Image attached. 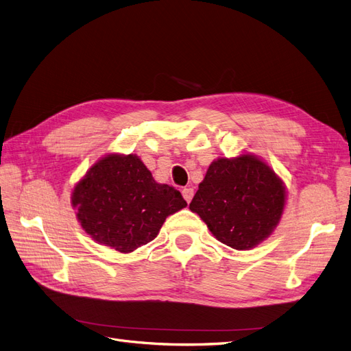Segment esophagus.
<instances>
[{"label":"esophagus","instance_id":"obj_1","mask_svg":"<svg viewBox=\"0 0 351 351\" xmlns=\"http://www.w3.org/2000/svg\"><path fill=\"white\" fill-rule=\"evenodd\" d=\"M182 197H184L185 201L189 204L191 199L193 198V189H192V188H184V189H182Z\"/></svg>","mask_w":351,"mask_h":351}]
</instances>
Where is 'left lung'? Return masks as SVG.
I'll list each match as a JSON object with an SVG mask.
<instances>
[{
    "mask_svg": "<svg viewBox=\"0 0 351 351\" xmlns=\"http://www.w3.org/2000/svg\"><path fill=\"white\" fill-rule=\"evenodd\" d=\"M287 204V188L263 159L252 153L215 159L189 210L223 244L250 250L275 231Z\"/></svg>",
    "mask_w": 351,
    "mask_h": 351,
    "instance_id": "1",
    "label": "left lung"
}]
</instances>
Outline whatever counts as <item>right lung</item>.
Segmentation results:
<instances>
[{
    "instance_id": "1",
    "label": "right lung",
    "mask_w": 351,
    "mask_h": 351,
    "mask_svg": "<svg viewBox=\"0 0 351 351\" xmlns=\"http://www.w3.org/2000/svg\"><path fill=\"white\" fill-rule=\"evenodd\" d=\"M71 204L88 236L124 254L156 239L165 219L188 205L133 153L97 160L75 184Z\"/></svg>"
}]
</instances>
